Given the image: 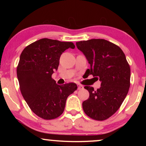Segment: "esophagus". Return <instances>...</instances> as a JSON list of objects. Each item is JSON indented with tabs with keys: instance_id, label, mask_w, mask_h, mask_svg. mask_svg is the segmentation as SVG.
I'll list each match as a JSON object with an SVG mask.
<instances>
[{
	"instance_id": "1",
	"label": "esophagus",
	"mask_w": 146,
	"mask_h": 146,
	"mask_svg": "<svg viewBox=\"0 0 146 146\" xmlns=\"http://www.w3.org/2000/svg\"><path fill=\"white\" fill-rule=\"evenodd\" d=\"M83 88H84L83 86H82V85H80V84H78V90H82V89H83Z\"/></svg>"
}]
</instances>
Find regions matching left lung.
<instances>
[{
  "label": "left lung",
  "mask_w": 146,
  "mask_h": 146,
  "mask_svg": "<svg viewBox=\"0 0 146 146\" xmlns=\"http://www.w3.org/2000/svg\"><path fill=\"white\" fill-rule=\"evenodd\" d=\"M76 46L90 64L86 74L101 82V87L97 90L84 86L89 92V98L83 102V110L93 119L104 121L116 113L128 94L130 65L121 48L106 40L80 41Z\"/></svg>",
  "instance_id": "obj_1"
}]
</instances>
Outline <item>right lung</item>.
<instances>
[{
    "label": "right lung",
    "mask_w": 146,
    "mask_h": 146,
    "mask_svg": "<svg viewBox=\"0 0 146 146\" xmlns=\"http://www.w3.org/2000/svg\"><path fill=\"white\" fill-rule=\"evenodd\" d=\"M74 48L71 42L42 38L24 48L17 66L20 89L31 110L44 119L63 113L66 99L78 86L75 83L58 85L51 75L59 66L62 53Z\"/></svg>",
    "instance_id": "obj_1"
}]
</instances>
